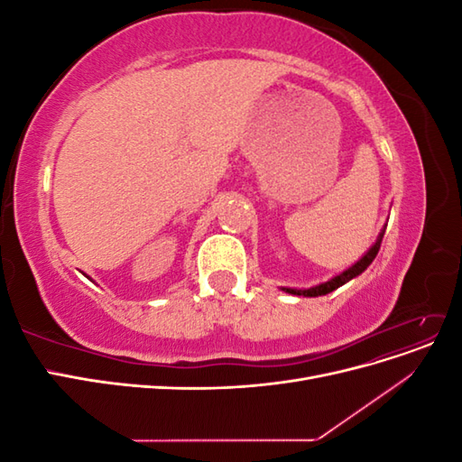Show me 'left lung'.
<instances>
[{"label": "left lung", "mask_w": 462, "mask_h": 462, "mask_svg": "<svg viewBox=\"0 0 462 462\" xmlns=\"http://www.w3.org/2000/svg\"><path fill=\"white\" fill-rule=\"evenodd\" d=\"M385 227H387V226H383V229L380 231V235H377V239H375V243L368 248V253H366L365 256H362L358 262H355V263L351 265V268H346L345 272H341L339 275H335V277L328 279V282L319 283V285H314V287H310V289L282 287V291L289 292V295H297V297H321V295H328V292H331V291H335V289H339L341 285L348 283V282H351V279H355L356 275H360V273L365 272V270L368 268V265L374 262V258H375V254H377V250H380V245H382V239H383Z\"/></svg>", "instance_id": "1"}]
</instances>
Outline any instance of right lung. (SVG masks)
<instances>
[{
	"label": "right lung",
	"mask_w": 462,
	"mask_h": 462,
	"mask_svg": "<svg viewBox=\"0 0 462 462\" xmlns=\"http://www.w3.org/2000/svg\"><path fill=\"white\" fill-rule=\"evenodd\" d=\"M85 275H87V273H85ZM87 277H88V275H87ZM88 279H90V277H88Z\"/></svg>",
	"instance_id": "obj_1"
}]
</instances>
